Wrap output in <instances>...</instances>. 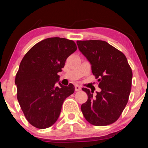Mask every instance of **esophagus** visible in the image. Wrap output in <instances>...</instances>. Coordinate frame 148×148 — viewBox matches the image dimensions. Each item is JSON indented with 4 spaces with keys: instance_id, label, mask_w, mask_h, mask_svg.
<instances>
[{
    "instance_id": "1",
    "label": "esophagus",
    "mask_w": 148,
    "mask_h": 148,
    "mask_svg": "<svg viewBox=\"0 0 148 148\" xmlns=\"http://www.w3.org/2000/svg\"><path fill=\"white\" fill-rule=\"evenodd\" d=\"M82 90V88L81 87L77 86V85H76V86H75V91H81Z\"/></svg>"
}]
</instances>
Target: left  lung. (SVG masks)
Listing matches in <instances>:
<instances>
[{"label": "left lung", "mask_w": 148, "mask_h": 148, "mask_svg": "<svg viewBox=\"0 0 148 148\" xmlns=\"http://www.w3.org/2000/svg\"><path fill=\"white\" fill-rule=\"evenodd\" d=\"M79 51L91 64L101 92L95 97L89 89L82 88L88 99L81 106L85 118L95 126L116 121L128 102L132 72L125 55L108 42L98 40H77Z\"/></svg>", "instance_id": "1"}]
</instances>
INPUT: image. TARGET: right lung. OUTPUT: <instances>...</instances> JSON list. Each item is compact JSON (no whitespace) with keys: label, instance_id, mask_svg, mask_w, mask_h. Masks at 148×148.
I'll list each match as a JSON object with an SVG mask.
<instances>
[{"label":"right lung","instance_id":"1","mask_svg":"<svg viewBox=\"0 0 148 148\" xmlns=\"http://www.w3.org/2000/svg\"><path fill=\"white\" fill-rule=\"evenodd\" d=\"M77 49L71 40L48 38L32 46L20 63L15 84L17 98L25 117L32 126L46 129L56 122L62 105L74 86L59 82L66 59Z\"/></svg>","mask_w":148,"mask_h":148}]
</instances>
